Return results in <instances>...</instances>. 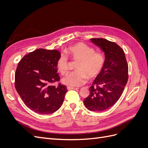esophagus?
<instances>
[{
    "mask_svg": "<svg viewBox=\"0 0 148 148\" xmlns=\"http://www.w3.org/2000/svg\"><path fill=\"white\" fill-rule=\"evenodd\" d=\"M78 88H73V87H70V86H68L67 87V89L68 90H71V89H74V90H77Z\"/></svg>",
    "mask_w": 148,
    "mask_h": 148,
    "instance_id": "1",
    "label": "esophagus"
}]
</instances>
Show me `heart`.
I'll return each instance as SVG.
<instances>
[{
    "mask_svg": "<svg viewBox=\"0 0 148 148\" xmlns=\"http://www.w3.org/2000/svg\"><path fill=\"white\" fill-rule=\"evenodd\" d=\"M65 52L73 59L78 60L76 69L66 75L62 82L68 86L78 87L86 83L87 78L94 79L101 73L104 64V58L101 52H95L93 48L84 43H77L67 48ZM57 68L62 74L69 69V59L62 55L57 62Z\"/></svg>",
    "mask_w": 148,
    "mask_h": 148,
    "instance_id": "obj_1",
    "label": "heart"
}]
</instances>
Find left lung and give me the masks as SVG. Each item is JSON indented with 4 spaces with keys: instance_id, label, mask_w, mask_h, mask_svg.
Masks as SVG:
<instances>
[{
    "instance_id": "left-lung-1",
    "label": "left lung",
    "mask_w": 148,
    "mask_h": 148,
    "mask_svg": "<svg viewBox=\"0 0 148 148\" xmlns=\"http://www.w3.org/2000/svg\"><path fill=\"white\" fill-rule=\"evenodd\" d=\"M91 40L104 53L105 60L83 102L89 110L104 111L115 104L122 95L128 81V65L123 51L117 44L103 38Z\"/></svg>"
}]
</instances>
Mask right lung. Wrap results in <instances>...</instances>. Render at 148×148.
Listing matches in <instances>:
<instances>
[{
  "label": "right lung",
  "mask_w": 148,
  "mask_h": 148,
  "mask_svg": "<svg viewBox=\"0 0 148 148\" xmlns=\"http://www.w3.org/2000/svg\"><path fill=\"white\" fill-rule=\"evenodd\" d=\"M60 53L38 49L23 57L15 73L16 90L25 104L34 112L50 114L63 104L67 89L52 83L60 80L57 62Z\"/></svg>",
  "instance_id": "1"
}]
</instances>
